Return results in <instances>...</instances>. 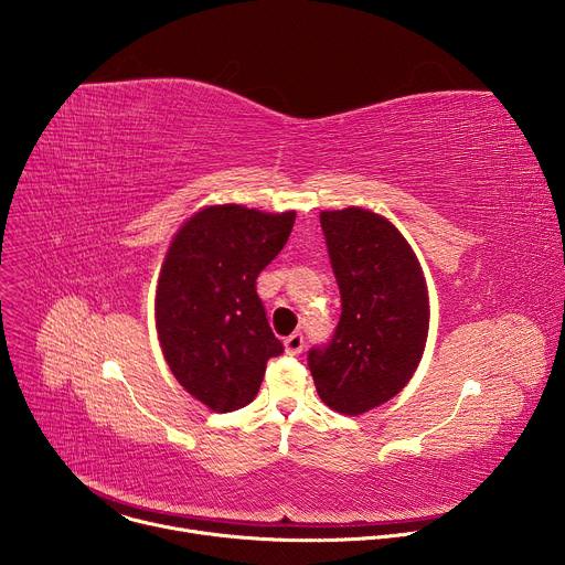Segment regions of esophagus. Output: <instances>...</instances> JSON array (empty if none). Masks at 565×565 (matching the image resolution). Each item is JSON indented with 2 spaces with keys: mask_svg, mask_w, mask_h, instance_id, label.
Listing matches in <instances>:
<instances>
[{
  "mask_svg": "<svg viewBox=\"0 0 565 565\" xmlns=\"http://www.w3.org/2000/svg\"><path fill=\"white\" fill-rule=\"evenodd\" d=\"M284 347H286V353L288 355H299L301 349H303V335L301 333H292L284 340Z\"/></svg>",
  "mask_w": 565,
  "mask_h": 565,
  "instance_id": "34e87169",
  "label": "esophagus"
}]
</instances>
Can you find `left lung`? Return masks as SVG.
Wrapping results in <instances>:
<instances>
[{
  "label": "left lung",
  "instance_id": "8db88e82",
  "mask_svg": "<svg viewBox=\"0 0 565 565\" xmlns=\"http://www.w3.org/2000/svg\"><path fill=\"white\" fill-rule=\"evenodd\" d=\"M342 295L333 338L308 351L315 388L360 416L412 380L427 342L429 299L420 264L384 216L362 207L319 214Z\"/></svg>",
  "mask_w": 565,
  "mask_h": 565
}]
</instances>
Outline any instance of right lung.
Wrapping results in <instances>:
<instances>
[{
  "label": "right lung",
  "mask_w": 565,
  "mask_h": 565,
  "mask_svg": "<svg viewBox=\"0 0 565 565\" xmlns=\"http://www.w3.org/2000/svg\"><path fill=\"white\" fill-rule=\"evenodd\" d=\"M295 212L244 205L196 212L174 236L156 292V329L174 377L212 412L255 399L266 364L284 353L257 295Z\"/></svg>",
  "instance_id": "1"
}]
</instances>
